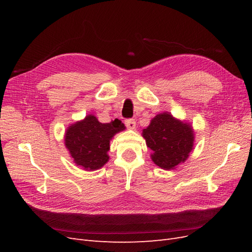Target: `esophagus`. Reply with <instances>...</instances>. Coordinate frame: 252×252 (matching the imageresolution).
<instances>
[{
	"label": "esophagus",
	"mask_w": 252,
	"mask_h": 252,
	"mask_svg": "<svg viewBox=\"0 0 252 252\" xmlns=\"http://www.w3.org/2000/svg\"><path fill=\"white\" fill-rule=\"evenodd\" d=\"M125 125L129 129H134L135 128V121L132 119H128L125 121Z\"/></svg>",
	"instance_id": "1"
}]
</instances>
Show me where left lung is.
Wrapping results in <instances>:
<instances>
[{
  "label": "left lung",
  "instance_id": "left-lung-1",
  "mask_svg": "<svg viewBox=\"0 0 252 252\" xmlns=\"http://www.w3.org/2000/svg\"><path fill=\"white\" fill-rule=\"evenodd\" d=\"M143 138L152 151L151 159L162 169L170 170L184 163L193 148L192 126L163 112L150 121L143 129Z\"/></svg>",
  "mask_w": 252,
  "mask_h": 252
}]
</instances>
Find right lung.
Instances as JSON below:
<instances>
[{
    "label": "right lung",
    "mask_w": 252,
    "mask_h": 252,
    "mask_svg": "<svg viewBox=\"0 0 252 252\" xmlns=\"http://www.w3.org/2000/svg\"><path fill=\"white\" fill-rule=\"evenodd\" d=\"M123 130L125 125L118 119L103 124L94 114H88L66 129L65 146L78 166L96 170L108 162L110 140Z\"/></svg>",
    "instance_id": "1"
}]
</instances>
